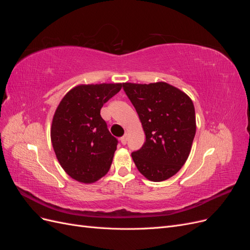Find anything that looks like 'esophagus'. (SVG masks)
Returning a JSON list of instances; mask_svg holds the SVG:
<instances>
[{
	"label": "esophagus",
	"instance_id": "1",
	"mask_svg": "<svg viewBox=\"0 0 250 250\" xmlns=\"http://www.w3.org/2000/svg\"><path fill=\"white\" fill-rule=\"evenodd\" d=\"M120 141H121V143H122V145H126V143H127V135H124V137L121 138Z\"/></svg>",
	"mask_w": 250,
	"mask_h": 250
}]
</instances>
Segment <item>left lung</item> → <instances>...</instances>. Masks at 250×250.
I'll return each mask as SVG.
<instances>
[{"instance_id":"obj_1","label":"left lung","mask_w":250,"mask_h":250,"mask_svg":"<svg viewBox=\"0 0 250 250\" xmlns=\"http://www.w3.org/2000/svg\"><path fill=\"white\" fill-rule=\"evenodd\" d=\"M137 110L146 141L131 153L138 170L151 181H163L181 169L196 133L195 108L187 94L166 82L123 83Z\"/></svg>"}]
</instances>
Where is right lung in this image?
Wrapping results in <instances>:
<instances>
[{"label": "right lung", "mask_w": 250, "mask_h": 250, "mask_svg": "<svg viewBox=\"0 0 250 250\" xmlns=\"http://www.w3.org/2000/svg\"><path fill=\"white\" fill-rule=\"evenodd\" d=\"M122 86V83L77 85L56 108L51 127L53 149L62 169L79 183L93 184L110 168L118 140L108 131L100 110Z\"/></svg>", "instance_id": "add662e5"}]
</instances>
